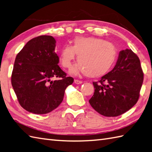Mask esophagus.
I'll return each instance as SVG.
<instances>
[{
	"mask_svg": "<svg viewBox=\"0 0 152 152\" xmlns=\"http://www.w3.org/2000/svg\"><path fill=\"white\" fill-rule=\"evenodd\" d=\"M74 83H75V84H77V85H80V84L83 83V81H82V80L75 79V80H74Z\"/></svg>",
	"mask_w": 152,
	"mask_h": 152,
	"instance_id": "esophagus-1",
	"label": "esophagus"
}]
</instances>
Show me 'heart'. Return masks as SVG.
<instances>
[{"label": "heart", "instance_id": "b5f03b06", "mask_svg": "<svg viewBox=\"0 0 152 152\" xmlns=\"http://www.w3.org/2000/svg\"><path fill=\"white\" fill-rule=\"evenodd\" d=\"M77 55L78 64L74 65L71 72H84L90 77H99L106 74L115 63L117 50L115 46L105 39L95 37L77 36L72 45H66L59 55L62 67L68 68Z\"/></svg>", "mask_w": 152, "mask_h": 152}]
</instances>
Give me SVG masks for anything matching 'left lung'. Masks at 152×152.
Wrapping results in <instances>:
<instances>
[{
  "label": "left lung",
  "instance_id": "1",
  "mask_svg": "<svg viewBox=\"0 0 152 152\" xmlns=\"http://www.w3.org/2000/svg\"><path fill=\"white\" fill-rule=\"evenodd\" d=\"M143 79L139 57L131 49L121 50L114 68L93 82L95 90L90 105L103 116H120L137 103Z\"/></svg>",
  "mask_w": 152,
  "mask_h": 152
}]
</instances>
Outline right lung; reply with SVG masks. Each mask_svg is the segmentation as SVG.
Returning a JSON list of instances; mask_svg holds the SVG:
<instances>
[{"label":"right lung","instance_id":"right-lung-1","mask_svg":"<svg viewBox=\"0 0 152 152\" xmlns=\"http://www.w3.org/2000/svg\"><path fill=\"white\" fill-rule=\"evenodd\" d=\"M56 40L39 36L28 41L16 56L12 85L23 109L44 114L62 103L66 88L73 83L59 67L55 53ZM57 78L58 80H53Z\"/></svg>","mask_w":152,"mask_h":152}]
</instances>
